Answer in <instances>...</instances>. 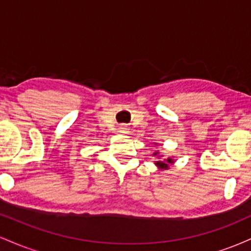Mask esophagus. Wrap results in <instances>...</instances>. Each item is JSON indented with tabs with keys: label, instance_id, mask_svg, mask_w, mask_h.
Returning <instances> with one entry per match:
<instances>
[{
	"label": "esophagus",
	"instance_id": "obj_1",
	"mask_svg": "<svg viewBox=\"0 0 251 251\" xmlns=\"http://www.w3.org/2000/svg\"><path fill=\"white\" fill-rule=\"evenodd\" d=\"M118 131L120 132V133H128V126L127 125H125V124H124V125H120L119 126V128H118Z\"/></svg>",
	"mask_w": 251,
	"mask_h": 251
}]
</instances>
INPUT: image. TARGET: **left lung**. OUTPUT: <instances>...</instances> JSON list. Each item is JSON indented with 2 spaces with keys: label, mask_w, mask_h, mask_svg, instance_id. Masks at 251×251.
Listing matches in <instances>:
<instances>
[{
  "label": "left lung",
  "mask_w": 251,
  "mask_h": 251,
  "mask_svg": "<svg viewBox=\"0 0 251 251\" xmlns=\"http://www.w3.org/2000/svg\"><path fill=\"white\" fill-rule=\"evenodd\" d=\"M168 163H172V159H168ZM155 164L162 166V168H168V164H165L164 162H155Z\"/></svg>",
  "instance_id": "obj_1"
}]
</instances>
